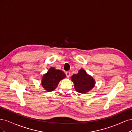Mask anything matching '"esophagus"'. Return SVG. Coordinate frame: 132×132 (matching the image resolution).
Returning a JSON list of instances; mask_svg holds the SVG:
<instances>
[{"instance_id": "34e87169", "label": "esophagus", "mask_w": 132, "mask_h": 132, "mask_svg": "<svg viewBox=\"0 0 132 132\" xmlns=\"http://www.w3.org/2000/svg\"><path fill=\"white\" fill-rule=\"evenodd\" d=\"M66 74V75H67V78H69L70 75V72H69V71H67V72L65 73Z\"/></svg>"}]
</instances>
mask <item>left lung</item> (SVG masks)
Returning a JSON list of instances; mask_svg holds the SVG:
<instances>
[{
    "instance_id": "8db88e82",
    "label": "left lung",
    "mask_w": 132,
    "mask_h": 132,
    "mask_svg": "<svg viewBox=\"0 0 132 132\" xmlns=\"http://www.w3.org/2000/svg\"><path fill=\"white\" fill-rule=\"evenodd\" d=\"M71 80L74 83L75 90L81 94L88 93L95 85L94 78L84 69H80L78 73L71 76Z\"/></svg>"
}]
</instances>
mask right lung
I'll use <instances>...</instances> for the list:
<instances>
[{"label": "right lung", "mask_w": 132, "mask_h": 132, "mask_svg": "<svg viewBox=\"0 0 132 132\" xmlns=\"http://www.w3.org/2000/svg\"><path fill=\"white\" fill-rule=\"evenodd\" d=\"M66 78V75L61 70L51 67L47 72L44 74L41 79L42 87L47 92L54 91L61 80Z\"/></svg>", "instance_id": "add662e5"}]
</instances>
